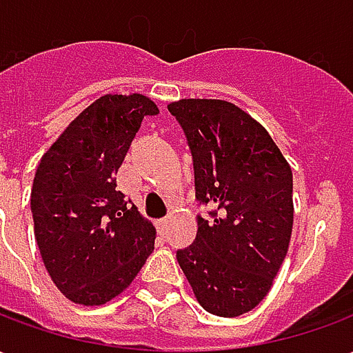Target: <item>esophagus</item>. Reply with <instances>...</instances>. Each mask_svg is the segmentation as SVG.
I'll list each match as a JSON object with an SVG mask.
<instances>
[{
    "instance_id": "1",
    "label": "esophagus",
    "mask_w": 353,
    "mask_h": 353,
    "mask_svg": "<svg viewBox=\"0 0 353 353\" xmlns=\"http://www.w3.org/2000/svg\"><path fill=\"white\" fill-rule=\"evenodd\" d=\"M168 225H170V217H162V219H159V221H157V227H159V230H161V232H164V230L168 229Z\"/></svg>"
}]
</instances>
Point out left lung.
<instances>
[{
  "instance_id": "1",
  "label": "left lung",
  "mask_w": 353,
  "mask_h": 353,
  "mask_svg": "<svg viewBox=\"0 0 353 353\" xmlns=\"http://www.w3.org/2000/svg\"><path fill=\"white\" fill-rule=\"evenodd\" d=\"M168 111L191 147L196 199L215 206L177 263L204 310L236 318L268 295L288 255L293 172L265 126L230 101L183 98Z\"/></svg>"
}]
</instances>
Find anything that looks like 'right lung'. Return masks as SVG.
<instances>
[{
    "instance_id": "obj_1",
    "label": "right lung",
    "mask_w": 353,
    "mask_h": 353,
    "mask_svg": "<svg viewBox=\"0 0 353 353\" xmlns=\"http://www.w3.org/2000/svg\"><path fill=\"white\" fill-rule=\"evenodd\" d=\"M157 113L143 94H103L68 124L35 170V242L50 280L72 303H109L154 250L157 229L128 206L115 176L143 117Z\"/></svg>"
}]
</instances>
